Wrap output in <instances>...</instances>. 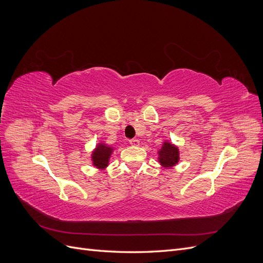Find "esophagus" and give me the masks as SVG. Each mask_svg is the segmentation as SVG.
Instances as JSON below:
<instances>
[{"label":"esophagus","instance_id":"esophagus-1","mask_svg":"<svg viewBox=\"0 0 263 263\" xmlns=\"http://www.w3.org/2000/svg\"><path fill=\"white\" fill-rule=\"evenodd\" d=\"M129 144H130L133 147H137V146H139V140H138V139H130V140H129Z\"/></svg>","mask_w":263,"mask_h":263}]
</instances>
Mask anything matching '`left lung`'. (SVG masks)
<instances>
[{"label": "left lung", "instance_id": "1", "mask_svg": "<svg viewBox=\"0 0 263 263\" xmlns=\"http://www.w3.org/2000/svg\"><path fill=\"white\" fill-rule=\"evenodd\" d=\"M158 161L163 168H172V166L178 164L180 160L179 148L170 141L163 142L161 149L158 151Z\"/></svg>", "mask_w": 263, "mask_h": 263}]
</instances>
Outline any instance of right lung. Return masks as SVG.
<instances>
[{
	"label": "right lung",
	"mask_w": 263,
	"mask_h": 263,
	"mask_svg": "<svg viewBox=\"0 0 263 263\" xmlns=\"http://www.w3.org/2000/svg\"><path fill=\"white\" fill-rule=\"evenodd\" d=\"M114 148L107 146L104 142H100L97 145L95 149L92 151L91 160L92 164L99 170H104L107 168L109 158L112 156Z\"/></svg>",
	"instance_id": "1"
}]
</instances>
